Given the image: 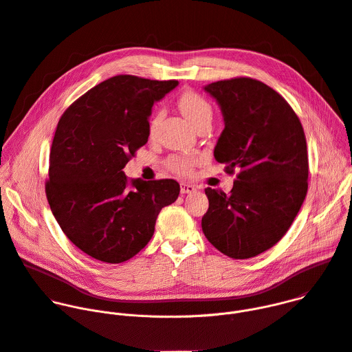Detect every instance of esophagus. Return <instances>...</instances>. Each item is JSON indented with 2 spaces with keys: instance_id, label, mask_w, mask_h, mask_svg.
I'll return each instance as SVG.
<instances>
[{
  "instance_id": "1",
  "label": "esophagus",
  "mask_w": 352,
  "mask_h": 352,
  "mask_svg": "<svg viewBox=\"0 0 352 352\" xmlns=\"http://www.w3.org/2000/svg\"><path fill=\"white\" fill-rule=\"evenodd\" d=\"M196 186L192 184H186V182H181V193H192L196 192Z\"/></svg>"
}]
</instances>
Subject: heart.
Returning <instances> with one entry per match:
<instances>
[{
	"label": "heart",
	"mask_w": 352,
	"mask_h": 352,
	"mask_svg": "<svg viewBox=\"0 0 352 352\" xmlns=\"http://www.w3.org/2000/svg\"><path fill=\"white\" fill-rule=\"evenodd\" d=\"M178 107L182 114L189 120V122L197 128L202 124L212 122L213 120V107L208 100L196 91H185L178 98ZM162 113H157L152 117L148 122V135L153 136L157 132V128L162 121ZM197 159L192 156H171L167 160V167L178 174V175H188L192 173Z\"/></svg>",
	"instance_id": "1"
}]
</instances>
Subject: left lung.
Returning a JSON list of instances; mask_svg holds the SVG:
<instances>
[{
    "label": "left lung",
    "mask_w": 352,
    "mask_h": 352,
    "mask_svg": "<svg viewBox=\"0 0 352 352\" xmlns=\"http://www.w3.org/2000/svg\"><path fill=\"white\" fill-rule=\"evenodd\" d=\"M221 109L224 129L214 157L236 174L230 193L206 188L202 217L208 241L232 259L258 256L288 231L308 192V150L302 124L270 86L252 78L205 87Z\"/></svg>",
    "instance_id": "1"
}]
</instances>
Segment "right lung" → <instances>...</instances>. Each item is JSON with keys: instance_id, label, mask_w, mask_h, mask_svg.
<instances>
[{"instance_id": "right-lung-1", "label": "right lung", "mask_w": 352, "mask_h": 352, "mask_svg": "<svg viewBox=\"0 0 352 352\" xmlns=\"http://www.w3.org/2000/svg\"><path fill=\"white\" fill-rule=\"evenodd\" d=\"M178 80L117 75L61 116L50 152L45 195L67 238L104 263L133 258L153 236L160 210L174 204V179H128L122 168L148 138L155 102Z\"/></svg>"}]
</instances>
